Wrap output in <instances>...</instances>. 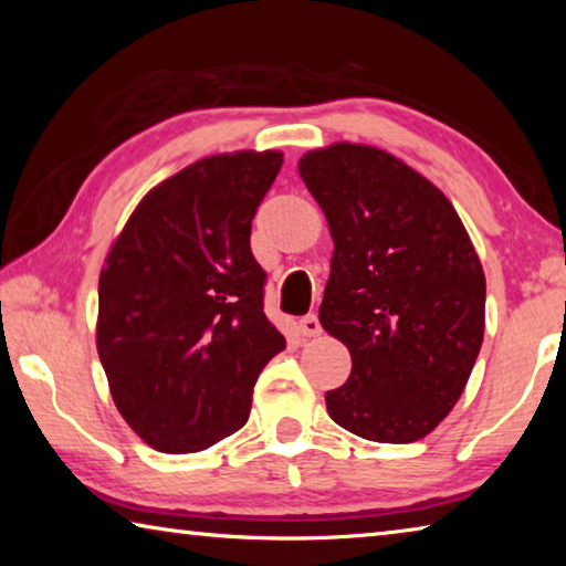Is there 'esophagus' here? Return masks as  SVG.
<instances>
[{"mask_svg": "<svg viewBox=\"0 0 566 566\" xmlns=\"http://www.w3.org/2000/svg\"><path fill=\"white\" fill-rule=\"evenodd\" d=\"M300 334L302 337H319L322 324L317 314H306L304 319H300Z\"/></svg>", "mask_w": 566, "mask_h": 566, "instance_id": "esophagus-1", "label": "esophagus"}]
</instances>
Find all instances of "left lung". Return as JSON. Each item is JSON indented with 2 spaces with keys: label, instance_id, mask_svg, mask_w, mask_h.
Returning <instances> with one entry per match:
<instances>
[{
  "label": "left lung",
  "instance_id": "8db88e82",
  "mask_svg": "<svg viewBox=\"0 0 566 566\" xmlns=\"http://www.w3.org/2000/svg\"><path fill=\"white\" fill-rule=\"evenodd\" d=\"M300 175L334 239L319 322L352 354L327 411L369 442L427 437L482 349L486 284L462 219L432 181L367 145L306 151Z\"/></svg>",
  "mask_w": 566,
  "mask_h": 566
}]
</instances>
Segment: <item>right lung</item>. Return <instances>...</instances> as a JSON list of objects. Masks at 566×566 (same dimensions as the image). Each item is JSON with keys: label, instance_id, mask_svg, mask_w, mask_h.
Masks as SVG:
<instances>
[{"label": "right lung", "instance_id": "right-lung-1", "mask_svg": "<svg viewBox=\"0 0 566 566\" xmlns=\"http://www.w3.org/2000/svg\"><path fill=\"white\" fill-rule=\"evenodd\" d=\"M280 169V151L195 161L142 199L104 260L97 352L119 415L157 452L242 429L256 377L286 347L249 247Z\"/></svg>", "mask_w": 566, "mask_h": 566}]
</instances>
